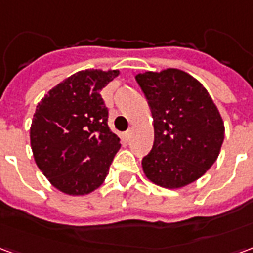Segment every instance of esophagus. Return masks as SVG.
<instances>
[{
  "instance_id": "obj_1",
  "label": "esophagus",
  "mask_w": 253,
  "mask_h": 253,
  "mask_svg": "<svg viewBox=\"0 0 253 253\" xmlns=\"http://www.w3.org/2000/svg\"><path fill=\"white\" fill-rule=\"evenodd\" d=\"M131 132H132V130H131V128H130V130H127V131L125 132V135H123V137L126 138V139H128V138L131 137Z\"/></svg>"
}]
</instances>
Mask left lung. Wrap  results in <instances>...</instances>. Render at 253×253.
Returning <instances> with one entry per match:
<instances>
[{
  "instance_id": "left-lung-1",
  "label": "left lung",
  "mask_w": 253,
  "mask_h": 253,
  "mask_svg": "<svg viewBox=\"0 0 253 253\" xmlns=\"http://www.w3.org/2000/svg\"><path fill=\"white\" fill-rule=\"evenodd\" d=\"M152 111L154 143L142 159L149 180L165 188L190 184L211 167L223 142L222 118L198 80L177 69L138 74Z\"/></svg>"
}]
</instances>
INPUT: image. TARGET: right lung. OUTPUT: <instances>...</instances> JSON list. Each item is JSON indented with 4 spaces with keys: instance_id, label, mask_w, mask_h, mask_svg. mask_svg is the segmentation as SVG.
<instances>
[{
    "instance_id": "right-lung-1",
    "label": "right lung",
    "mask_w": 253,
    "mask_h": 253,
    "mask_svg": "<svg viewBox=\"0 0 253 253\" xmlns=\"http://www.w3.org/2000/svg\"><path fill=\"white\" fill-rule=\"evenodd\" d=\"M118 70H81L52 88L38 104L31 146L39 169L69 195L96 190L108 175L121 139L108 127L100 90Z\"/></svg>"
}]
</instances>
